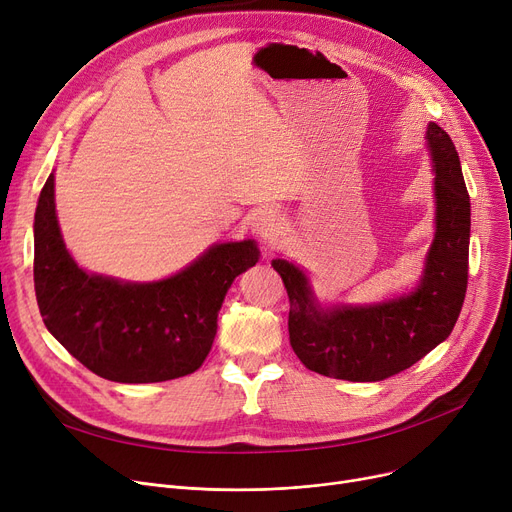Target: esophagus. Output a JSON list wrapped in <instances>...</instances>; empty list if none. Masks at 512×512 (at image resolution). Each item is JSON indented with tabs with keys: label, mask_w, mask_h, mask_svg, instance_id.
Wrapping results in <instances>:
<instances>
[{
	"label": "esophagus",
	"mask_w": 512,
	"mask_h": 512,
	"mask_svg": "<svg viewBox=\"0 0 512 512\" xmlns=\"http://www.w3.org/2000/svg\"><path fill=\"white\" fill-rule=\"evenodd\" d=\"M282 228V218L276 209H259L253 218V230L259 238L272 240Z\"/></svg>",
	"instance_id": "1"
}]
</instances>
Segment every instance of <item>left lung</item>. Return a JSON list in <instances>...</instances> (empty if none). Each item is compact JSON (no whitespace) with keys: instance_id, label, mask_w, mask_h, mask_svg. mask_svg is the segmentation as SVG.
<instances>
[{"instance_id":"8db88e82","label":"left lung","mask_w":512,"mask_h":512,"mask_svg":"<svg viewBox=\"0 0 512 512\" xmlns=\"http://www.w3.org/2000/svg\"><path fill=\"white\" fill-rule=\"evenodd\" d=\"M425 141L436 174V232L415 288L380 303L321 305L305 270L282 257L272 261L290 301V346L315 373L348 382L386 380L434 351L459 319L467 292L471 203L448 134L429 122Z\"/></svg>"}]
</instances>
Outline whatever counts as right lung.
Listing matches in <instances>:
<instances>
[{"mask_svg":"<svg viewBox=\"0 0 512 512\" xmlns=\"http://www.w3.org/2000/svg\"><path fill=\"white\" fill-rule=\"evenodd\" d=\"M35 292L45 328L99 378L153 384L182 378L207 359L234 278L259 261L255 240L215 242L184 270L126 282L80 267L62 238L56 178L35 211Z\"/></svg>","mask_w":512,"mask_h":512,"instance_id":"add662e5","label":"right lung"}]
</instances>
